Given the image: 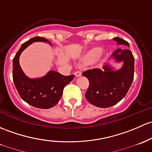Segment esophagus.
Wrapping results in <instances>:
<instances>
[{"label":"esophagus","instance_id":"obj_1","mask_svg":"<svg viewBox=\"0 0 152 152\" xmlns=\"http://www.w3.org/2000/svg\"><path fill=\"white\" fill-rule=\"evenodd\" d=\"M74 75L76 77H80V76H81V73L79 71H76L74 73Z\"/></svg>","mask_w":152,"mask_h":152}]
</instances>
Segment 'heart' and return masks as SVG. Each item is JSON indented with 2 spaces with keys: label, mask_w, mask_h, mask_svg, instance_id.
Instances as JSON below:
<instances>
[{
  "label": "heart",
  "mask_w": 152,
  "mask_h": 152,
  "mask_svg": "<svg viewBox=\"0 0 152 152\" xmlns=\"http://www.w3.org/2000/svg\"><path fill=\"white\" fill-rule=\"evenodd\" d=\"M103 49L100 47H93L85 52L79 60L81 66H88L95 63L97 60H103Z\"/></svg>",
  "instance_id": "obj_1"
}]
</instances>
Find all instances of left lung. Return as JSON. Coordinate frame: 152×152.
<instances>
[{
	"label": "left lung",
	"mask_w": 152,
	"mask_h": 152,
	"mask_svg": "<svg viewBox=\"0 0 152 152\" xmlns=\"http://www.w3.org/2000/svg\"><path fill=\"white\" fill-rule=\"evenodd\" d=\"M117 45L129 47V43L122 38H113ZM112 60L103 67V71L95 68L83 73L87 78L89 86L85 97L91 104L99 108H108L116 105L128 92L134 77V57L127 49H118L111 56ZM113 63H121L116 69Z\"/></svg>",
	"instance_id": "1"
}]
</instances>
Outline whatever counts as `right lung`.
Returning <instances> with one entry per match:
<instances>
[{"instance_id":"right-lung-1","label":"right lung","mask_w":152,"mask_h":152,"mask_svg":"<svg viewBox=\"0 0 152 152\" xmlns=\"http://www.w3.org/2000/svg\"><path fill=\"white\" fill-rule=\"evenodd\" d=\"M35 42H51L41 37H34L23 44L13 60V81L21 98L36 108L48 109L55 106L63 95L64 87L74 78V75L65 76L55 71H49L40 78H30L24 73L20 64L22 52Z\"/></svg>"}]
</instances>
